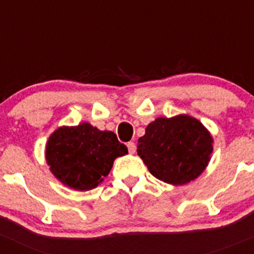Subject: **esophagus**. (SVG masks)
<instances>
[{"instance_id": "34e87169", "label": "esophagus", "mask_w": 254, "mask_h": 254, "mask_svg": "<svg viewBox=\"0 0 254 254\" xmlns=\"http://www.w3.org/2000/svg\"><path fill=\"white\" fill-rule=\"evenodd\" d=\"M127 149H129V153H135L136 152V145L135 142H132V141H130V142H127Z\"/></svg>"}]
</instances>
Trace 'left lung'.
I'll list each match as a JSON object with an SVG mask.
<instances>
[{"mask_svg":"<svg viewBox=\"0 0 254 254\" xmlns=\"http://www.w3.org/2000/svg\"><path fill=\"white\" fill-rule=\"evenodd\" d=\"M212 136L189 116L157 118L137 141V154L154 178L184 185L207 167L213 151Z\"/></svg>","mask_w":254,"mask_h":254,"instance_id":"8db88e82","label":"left lung"}]
</instances>
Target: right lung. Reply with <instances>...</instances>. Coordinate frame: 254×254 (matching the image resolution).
<instances>
[{"mask_svg": "<svg viewBox=\"0 0 254 254\" xmlns=\"http://www.w3.org/2000/svg\"><path fill=\"white\" fill-rule=\"evenodd\" d=\"M127 153L112 131H101L89 123L60 127L50 136L46 161L64 185L78 191L95 189L111 172L117 157Z\"/></svg>", "mask_w": 254, "mask_h": 254, "instance_id": "obj_1", "label": "right lung"}]
</instances>
